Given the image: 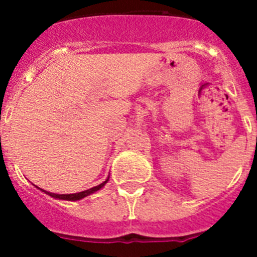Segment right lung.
I'll list each match as a JSON object with an SVG mask.
<instances>
[{
  "instance_id": "obj_1",
  "label": "right lung",
  "mask_w": 257,
  "mask_h": 257,
  "mask_svg": "<svg viewBox=\"0 0 257 257\" xmlns=\"http://www.w3.org/2000/svg\"><path fill=\"white\" fill-rule=\"evenodd\" d=\"M108 181V179H106L104 183H101L100 185H97V187H94L91 188V189H87V190H83V192H79V193H74V194H55V193H50V192H46V190H44L46 194H49V196L54 197V198H59V199H65V201H78V199L81 198H85V197H87L88 194H91V193L96 192V190H99L100 188H103L104 185H105V183Z\"/></svg>"
}]
</instances>
